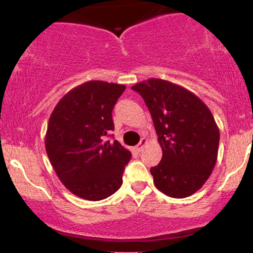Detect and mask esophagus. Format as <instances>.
Listing matches in <instances>:
<instances>
[{
  "mask_svg": "<svg viewBox=\"0 0 253 253\" xmlns=\"http://www.w3.org/2000/svg\"><path fill=\"white\" fill-rule=\"evenodd\" d=\"M146 144H147V139L146 138H141L140 143L136 145V151H138V152L143 151V149H144L145 145H146Z\"/></svg>",
  "mask_w": 253,
  "mask_h": 253,
  "instance_id": "1",
  "label": "esophagus"
}]
</instances>
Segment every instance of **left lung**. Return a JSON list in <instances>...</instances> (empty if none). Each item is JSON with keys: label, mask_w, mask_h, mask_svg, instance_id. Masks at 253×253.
<instances>
[{"label": "left lung", "mask_w": 253, "mask_h": 253, "mask_svg": "<svg viewBox=\"0 0 253 253\" xmlns=\"http://www.w3.org/2000/svg\"><path fill=\"white\" fill-rule=\"evenodd\" d=\"M144 98L163 150L151 168L157 189L183 199L196 193L215 167L220 132L213 114L188 89L161 78L132 86Z\"/></svg>", "instance_id": "left-lung-1"}]
</instances>
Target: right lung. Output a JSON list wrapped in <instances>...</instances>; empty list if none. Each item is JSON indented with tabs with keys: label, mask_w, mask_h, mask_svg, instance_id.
<instances>
[{
	"label": "right lung",
	"mask_w": 253,
	"mask_h": 253,
	"mask_svg": "<svg viewBox=\"0 0 253 253\" xmlns=\"http://www.w3.org/2000/svg\"><path fill=\"white\" fill-rule=\"evenodd\" d=\"M125 89L124 84L89 81L64 95L48 120V159L63 184L84 200L100 201L123 184L132 153L104 136L114 130L112 112Z\"/></svg>",
	"instance_id": "right-lung-1"
}]
</instances>
